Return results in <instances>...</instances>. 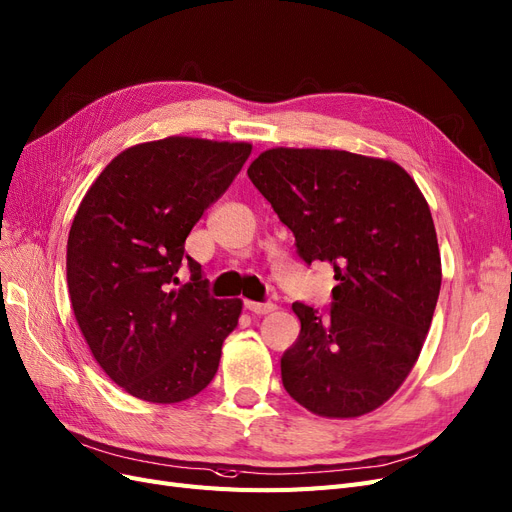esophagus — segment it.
I'll use <instances>...</instances> for the list:
<instances>
[{"mask_svg":"<svg viewBox=\"0 0 512 512\" xmlns=\"http://www.w3.org/2000/svg\"><path fill=\"white\" fill-rule=\"evenodd\" d=\"M244 308L257 316H263V314L274 312L276 304H272V301H268V304H259V301H244Z\"/></svg>","mask_w":512,"mask_h":512,"instance_id":"esophagus-1","label":"esophagus"}]
</instances>
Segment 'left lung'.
<instances>
[{
    "label": "left lung",
    "mask_w": 512,
    "mask_h": 512,
    "mask_svg": "<svg viewBox=\"0 0 512 512\" xmlns=\"http://www.w3.org/2000/svg\"><path fill=\"white\" fill-rule=\"evenodd\" d=\"M246 173L301 259L329 263L337 280L327 318L293 304L301 331L280 358L285 390L320 418L375 411L418 363L441 291L424 194L396 162L344 149L272 147Z\"/></svg>",
    "instance_id": "8db88e82"
}]
</instances>
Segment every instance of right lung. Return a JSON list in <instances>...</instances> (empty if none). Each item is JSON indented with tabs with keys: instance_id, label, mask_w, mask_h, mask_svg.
<instances>
[{
	"instance_id": "1",
	"label": "right lung",
	"mask_w": 512,
	"mask_h": 512,
	"mask_svg": "<svg viewBox=\"0 0 512 512\" xmlns=\"http://www.w3.org/2000/svg\"><path fill=\"white\" fill-rule=\"evenodd\" d=\"M251 143L166 137L124 149L94 179L67 240L71 308L101 369L128 394L173 405L202 392L242 299H215L185 238L240 173ZM193 276L181 290L176 272Z\"/></svg>"
}]
</instances>
